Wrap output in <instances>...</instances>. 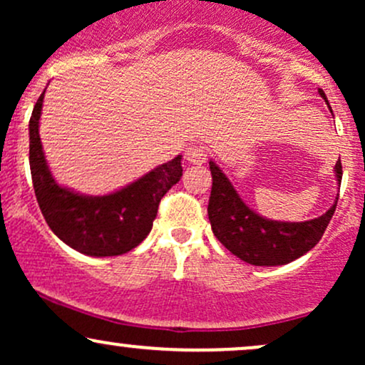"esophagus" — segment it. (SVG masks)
Masks as SVG:
<instances>
[{"label": "esophagus", "mask_w": 365, "mask_h": 365, "mask_svg": "<svg viewBox=\"0 0 365 365\" xmlns=\"http://www.w3.org/2000/svg\"><path fill=\"white\" fill-rule=\"evenodd\" d=\"M185 158L188 163L192 165H204L207 161V149L204 145L197 144V145H190L185 150Z\"/></svg>", "instance_id": "obj_1"}]
</instances>
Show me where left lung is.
<instances>
[{
	"label": "left lung",
	"mask_w": 365,
	"mask_h": 365,
	"mask_svg": "<svg viewBox=\"0 0 365 365\" xmlns=\"http://www.w3.org/2000/svg\"><path fill=\"white\" fill-rule=\"evenodd\" d=\"M319 94L329 106L324 92L319 89ZM209 170L212 188L207 215L212 233L230 252L252 266H283L307 254L321 240L336 209L338 197L324 215L314 220L302 223L266 220L240 199L215 161H209ZM334 175L340 185L343 175L340 159L334 165Z\"/></svg>",
	"instance_id": "8db88e82"
}]
</instances>
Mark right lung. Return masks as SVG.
<instances>
[{
  "label": "right lung",
  "mask_w": 365,
  "mask_h": 365,
  "mask_svg": "<svg viewBox=\"0 0 365 365\" xmlns=\"http://www.w3.org/2000/svg\"><path fill=\"white\" fill-rule=\"evenodd\" d=\"M44 92L29 121V163L46 223L54 235L81 254L92 257L127 254L149 235L159 202L182 177V156L108 195H82L58 185L46 163L39 137Z\"/></svg>",
  "instance_id": "1"
}]
</instances>
